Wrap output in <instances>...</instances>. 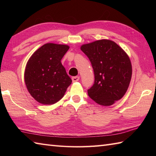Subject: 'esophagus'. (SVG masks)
Returning <instances> with one entry per match:
<instances>
[{"mask_svg":"<svg viewBox=\"0 0 156 156\" xmlns=\"http://www.w3.org/2000/svg\"><path fill=\"white\" fill-rule=\"evenodd\" d=\"M72 80L73 82H78L79 80H80V77H79V76H74V77L72 78Z\"/></svg>","mask_w":156,"mask_h":156,"instance_id":"obj_1","label":"esophagus"}]
</instances>
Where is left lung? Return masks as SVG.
Returning <instances> with one entry per match:
<instances>
[{
  "mask_svg": "<svg viewBox=\"0 0 156 156\" xmlns=\"http://www.w3.org/2000/svg\"><path fill=\"white\" fill-rule=\"evenodd\" d=\"M80 49L90 59L94 74L88 96L100 105H113L125 95L130 83L132 66L128 55L108 39L84 44Z\"/></svg>",
  "mask_w": 156,
  "mask_h": 156,
  "instance_id": "left-lung-1",
  "label": "left lung"
}]
</instances>
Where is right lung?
Instances as JSON below:
<instances>
[{
  "label": "right lung",
  "instance_id": "obj_1",
  "mask_svg": "<svg viewBox=\"0 0 156 156\" xmlns=\"http://www.w3.org/2000/svg\"><path fill=\"white\" fill-rule=\"evenodd\" d=\"M69 47L49 43L44 44L28 60L25 82L29 93L43 105H53L64 97L72 83L61 59Z\"/></svg>",
  "mask_w": 156,
  "mask_h": 156
}]
</instances>
